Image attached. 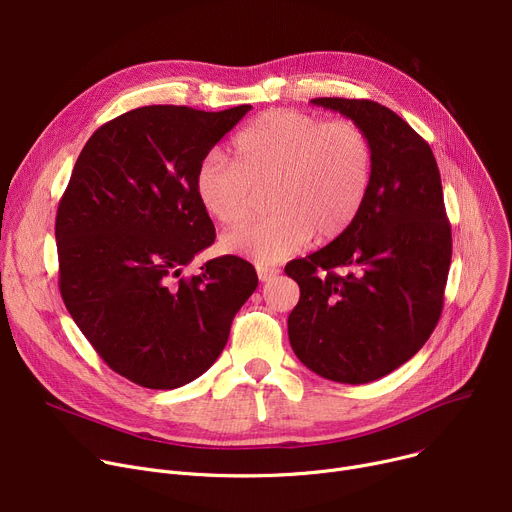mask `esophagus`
Listing matches in <instances>:
<instances>
[{
	"label": "esophagus",
	"mask_w": 512,
	"mask_h": 512,
	"mask_svg": "<svg viewBox=\"0 0 512 512\" xmlns=\"http://www.w3.org/2000/svg\"><path fill=\"white\" fill-rule=\"evenodd\" d=\"M278 274H280V269H278V267L257 265V276H259V280H261V282H269V280H274Z\"/></svg>",
	"instance_id": "esophagus-1"
}]
</instances>
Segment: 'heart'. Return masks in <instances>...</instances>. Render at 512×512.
Segmentation results:
<instances>
[{"mask_svg":"<svg viewBox=\"0 0 512 512\" xmlns=\"http://www.w3.org/2000/svg\"><path fill=\"white\" fill-rule=\"evenodd\" d=\"M374 175V146L352 119L294 109L255 117L232 138V160L212 150L195 168V193L216 222L234 226L267 193V218L236 228L222 249L271 265L311 241L342 236L360 216Z\"/></svg>","mask_w":512,"mask_h":512,"instance_id":"heart-1","label":"heart"}]
</instances>
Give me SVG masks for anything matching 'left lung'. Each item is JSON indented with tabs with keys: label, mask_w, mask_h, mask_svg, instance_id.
I'll use <instances>...</instances> for the list:
<instances>
[{
	"label": "left lung",
	"mask_w": 512,
	"mask_h": 512,
	"mask_svg": "<svg viewBox=\"0 0 512 512\" xmlns=\"http://www.w3.org/2000/svg\"><path fill=\"white\" fill-rule=\"evenodd\" d=\"M360 123L374 175L356 222L286 274L300 286L290 346L319 377L362 385L410 360L434 331L453 255L434 154L391 109L366 98H313Z\"/></svg>",
	"instance_id": "obj_1"
}]
</instances>
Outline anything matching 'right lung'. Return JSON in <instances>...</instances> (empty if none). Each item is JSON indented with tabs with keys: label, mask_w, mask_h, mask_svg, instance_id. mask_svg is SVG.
<instances>
[{
	"label": "right lung",
	"mask_w": 512,
	"mask_h": 512,
	"mask_svg": "<svg viewBox=\"0 0 512 512\" xmlns=\"http://www.w3.org/2000/svg\"><path fill=\"white\" fill-rule=\"evenodd\" d=\"M251 111L140 107L100 125L59 199V292L96 354L146 389H177L206 372L234 315L257 288L234 255L183 269L216 228L195 193V168Z\"/></svg>",
	"instance_id": "right-lung-1"
}]
</instances>
